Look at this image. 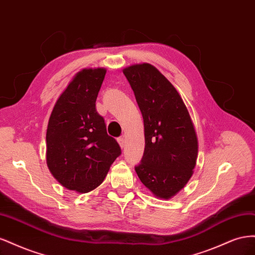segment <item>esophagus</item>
<instances>
[{"label":"esophagus","instance_id":"obj_1","mask_svg":"<svg viewBox=\"0 0 255 255\" xmlns=\"http://www.w3.org/2000/svg\"><path fill=\"white\" fill-rule=\"evenodd\" d=\"M118 143H119V145L121 146V148H125V145H126V139H125V137H119V138H118Z\"/></svg>","mask_w":255,"mask_h":255}]
</instances>
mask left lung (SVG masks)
Segmentation results:
<instances>
[{
    "instance_id": "1",
    "label": "left lung",
    "mask_w": 255,
    "mask_h": 255,
    "mask_svg": "<svg viewBox=\"0 0 255 255\" xmlns=\"http://www.w3.org/2000/svg\"><path fill=\"white\" fill-rule=\"evenodd\" d=\"M122 71L143 118L145 146L136 173L154 196L171 199L194 174L199 150L194 122L179 92L157 68L143 63Z\"/></svg>"
}]
</instances>
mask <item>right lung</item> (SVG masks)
<instances>
[{
  "label": "right lung",
  "mask_w": 255,
  "mask_h": 255,
  "mask_svg": "<svg viewBox=\"0 0 255 255\" xmlns=\"http://www.w3.org/2000/svg\"><path fill=\"white\" fill-rule=\"evenodd\" d=\"M105 73V68L82 69L60 94L49 118L48 168L60 185L79 194L101 185L121 153L96 111Z\"/></svg>",
  "instance_id": "obj_1"
}]
</instances>
